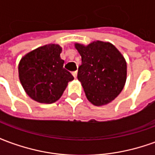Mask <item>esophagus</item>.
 <instances>
[{
	"label": "esophagus",
	"instance_id": "34e87169",
	"mask_svg": "<svg viewBox=\"0 0 155 155\" xmlns=\"http://www.w3.org/2000/svg\"><path fill=\"white\" fill-rule=\"evenodd\" d=\"M77 73H78V71H73V72H72V74H73V76H74V78L77 77Z\"/></svg>",
	"mask_w": 155,
	"mask_h": 155
}]
</instances>
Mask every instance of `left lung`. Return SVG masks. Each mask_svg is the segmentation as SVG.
<instances>
[{
	"mask_svg": "<svg viewBox=\"0 0 155 155\" xmlns=\"http://www.w3.org/2000/svg\"><path fill=\"white\" fill-rule=\"evenodd\" d=\"M81 55L77 78L88 101L104 105L114 101L126 81L127 65L123 55L109 42L94 41L87 46L75 44Z\"/></svg>",
	"mask_w": 155,
	"mask_h": 155,
	"instance_id": "left-lung-1",
	"label": "left lung"
}]
</instances>
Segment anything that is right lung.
I'll return each mask as SVG.
<instances>
[{"instance_id":"right-lung-1","label":"right lung","mask_w":155,"mask_h":155,"mask_svg":"<svg viewBox=\"0 0 155 155\" xmlns=\"http://www.w3.org/2000/svg\"><path fill=\"white\" fill-rule=\"evenodd\" d=\"M59 45H46L25 54L19 64V77L25 92L34 101L51 104L58 101L73 81L64 68Z\"/></svg>"}]
</instances>
